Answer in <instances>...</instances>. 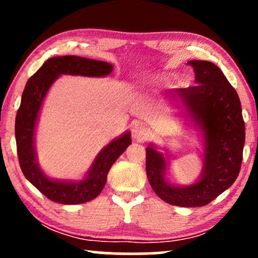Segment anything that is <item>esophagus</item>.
<instances>
[{"label": "esophagus", "mask_w": 258, "mask_h": 258, "mask_svg": "<svg viewBox=\"0 0 258 258\" xmlns=\"http://www.w3.org/2000/svg\"><path fill=\"white\" fill-rule=\"evenodd\" d=\"M133 136L135 137L137 141H143L149 136V132L147 128L142 125H136L133 128Z\"/></svg>", "instance_id": "1"}]
</instances>
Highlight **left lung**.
Masks as SVG:
<instances>
[{"instance_id": "1", "label": "left lung", "mask_w": 258, "mask_h": 258, "mask_svg": "<svg viewBox=\"0 0 258 258\" xmlns=\"http://www.w3.org/2000/svg\"><path fill=\"white\" fill-rule=\"evenodd\" d=\"M196 86L167 93L179 98L185 115L203 132V172L200 181L186 186L164 179L167 162L153 144L146 149V169L151 188L164 202L178 207H203L230 188L241 170L245 125L239 97L222 70L208 61H189Z\"/></svg>"}]
</instances>
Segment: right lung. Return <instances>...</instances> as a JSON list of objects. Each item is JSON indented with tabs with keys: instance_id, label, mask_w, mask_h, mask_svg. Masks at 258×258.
I'll use <instances>...</instances> for the list:
<instances>
[{
	"instance_id": "obj_1",
	"label": "right lung",
	"mask_w": 258,
	"mask_h": 258,
	"mask_svg": "<svg viewBox=\"0 0 258 258\" xmlns=\"http://www.w3.org/2000/svg\"><path fill=\"white\" fill-rule=\"evenodd\" d=\"M111 72L112 66L108 62L80 56H57L47 59L28 80L15 119L17 155L21 170L26 178L52 202L81 204L97 197L104 188L111 165L132 144V139L130 133L126 132L109 143L100 151L86 177L81 181H54L47 177L38 167L34 147L35 125L42 102L49 88L59 75L102 77L109 75Z\"/></svg>"
}]
</instances>
